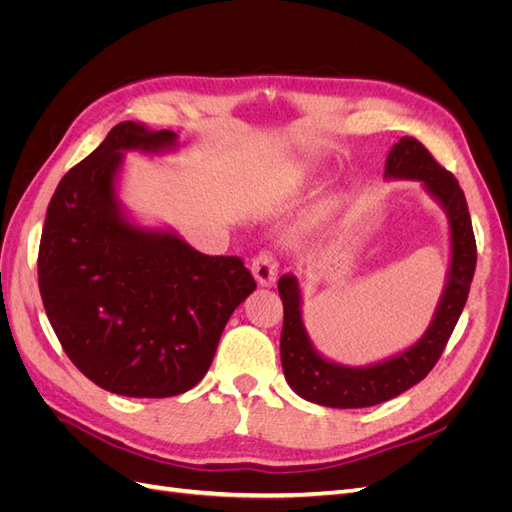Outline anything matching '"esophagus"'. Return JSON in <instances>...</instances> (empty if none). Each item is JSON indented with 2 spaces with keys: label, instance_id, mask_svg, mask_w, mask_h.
Instances as JSON below:
<instances>
[{
  "label": "esophagus",
  "instance_id": "34e87169",
  "mask_svg": "<svg viewBox=\"0 0 512 512\" xmlns=\"http://www.w3.org/2000/svg\"><path fill=\"white\" fill-rule=\"evenodd\" d=\"M277 271H280V265H277V258L271 252H260L252 260V275L256 277L258 286H273Z\"/></svg>",
  "mask_w": 512,
  "mask_h": 512
}]
</instances>
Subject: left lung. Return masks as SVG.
<instances>
[{
	"mask_svg": "<svg viewBox=\"0 0 512 512\" xmlns=\"http://www.w3.org/2000/svg\"><path fill=\"white\" fill-rule=\"evenodd\" d=\"M384 179L418 181L444 209L451 228V265L436 314L423 337L404 352L365 367L329 361L309 339L301 314V286L292 273L277 282L284 303L280 354L286 382L299 397L327 408H369L389 401L421 382L451 337L468 301L476 269V241L466 196L459 181L444 170L412 136L399 138L384 166Z\"/></svg>",
	"mask_w": 512,
	"mask_h": 512,
	"instance_id": "1",
	"label": "left lung"
}]
</instances>
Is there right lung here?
<instances>
[{"label": "right lung", "instance_id": "1", "mask_svg": "<svg viewBox=\"0 0 512 512\" xmlns=\"http://www.w3.org/2000/svg\"><path fill=\"white\" fill-rule=\"evenodd\" d=\"M177 134L123 121L70 168L46 209L38 284L70 361L100 389L173 397L196 386L232 312L256 290L237 256H207L170 228L132 222L123 153H166Z\"/></svg>", "mask_w": 512, "mask_h": 512}]
</instances>
